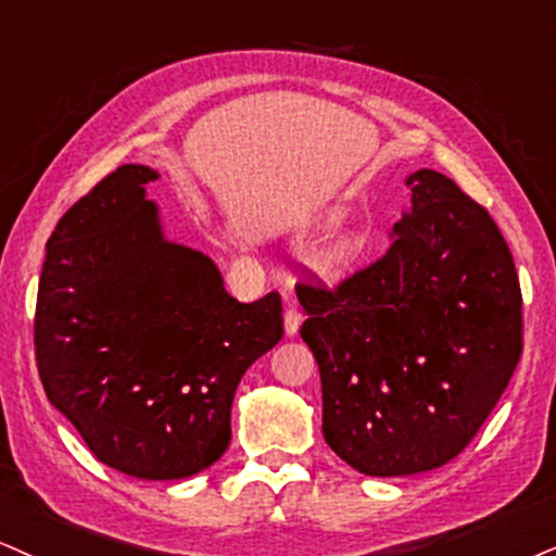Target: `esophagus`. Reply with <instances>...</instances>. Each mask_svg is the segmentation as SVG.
<instances>
[{
	"label": "esophagus",
	"instance_id": "1",
	"mask_svg": "<svg viewBox=\"0 0 556 556\" xmlns=\"http://www.w3.org/2000/svg\"><path fill=\"white\" fill-rule=\"evenodd\" d=\"M283 321H286V334H289V338H293V334L299 332V325H301V309H299L296 304L286 306Z\"/></svg>",
	"mask_w": 556,
	"mask_h": 556
}]
</instances>
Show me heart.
Returning <instances> with one entry per match:
<instances>
[{
	"mask_svg": "<svg viewBox=\"0 0 556 556\" xmlns=\"http://www.w3.org/2000/svg\"><path fill=\"white\" fill-rule=\"evenodd\" d=\"M358 257V242L353 237H338L334 242L327 247V267L330 270H342Z\"/></svg>",
	"mask_w": 556,
	"mask_h": 556,
	"instance_id": "1",
	"label": "heart"
}]
</instances>
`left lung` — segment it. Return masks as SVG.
<instances>
[{
    "label": "left lung",
    "mask_w": 556,
    "mask_h": 556,
    "mask_svg": "<svg viewBox=\"0 0 556 556\" xmlns=\"http://www.w3.org/2000/svg\"><path fill=\"white\" fill-rule=\"evenodd\" d=\"M387 255L338 289L299 283L321 379V433L368 477L448 464L495 409L523 351L513 255L488 208L435 169L407 177Z\"/></svg>",
    "instance_id": "8db88e82"
}]
</instances>
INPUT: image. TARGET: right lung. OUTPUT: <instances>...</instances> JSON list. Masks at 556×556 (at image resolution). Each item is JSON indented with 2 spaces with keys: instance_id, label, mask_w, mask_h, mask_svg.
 Wrapping results in <instances>:
<instances>
[{
  "instance_id": "obj_1",
  "label": "right lung",
  "mask_w": 556,
  "mask_h": 556,
  "mask_svg": "<svg viewBox=\"0 0 556 556\" xmlns=\"http://www.w3.org/2000/svg\"><path fill=\"white\" fill-rule=\"evenodd\" d=\"M156 169L123 164L46 242L36 363L46 396L108 467L185 479L231 441L247 368L283 338L276 291L239 304L214 260L164 239Z\"/></svg>"
}]
</instances>
